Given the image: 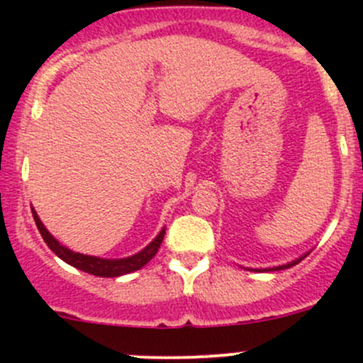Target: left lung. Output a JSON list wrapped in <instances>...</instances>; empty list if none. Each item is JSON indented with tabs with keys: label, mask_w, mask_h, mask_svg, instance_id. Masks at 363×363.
<instances>
[{
	"label": "left lung",
	"mask_w": 363,
	"mask_h": 363,
	"mask_svg": "<svg viewBox=\"0 0 363 363\" xmlns=\"http://www.w3.org/2000/svg\"><path fill=\"white\" fill-rule=\"evenodd\" d=\"M302 259V258H300ZM300 259H295V262H291V263H286V265H281V267H274V269H267V270H283V269H290V267H294V265H296V263L300 262Z\"/></svg>",
	"instance_id": "8db88e82"
}]
</instances>
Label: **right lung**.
<instances>
[{"label":"right lung","mask_w":363,"mask_h":363,"mask_svg":"<svg viewBox=\"0 0 363 363\" xmlns=\"http://www.w3.org/2000/svg\"><path fill=\"white\" fill-rule=\"evenodd\" d=\"M33 219H35L36 226H38V232L42 233L47 246L56 252L63 262L69 263V265L75 267V269L84 270V272L93 274V276H98V277H117V276H124V274H130V272H135V270L142 269L145 263L151 262V259L155 258V255L158 252L164 237V230H161L160 235L156 237V239L152 240L145 250L137 252V255L128 256V258H121V259H104V258H96V256L80 255V252L69 251L68 247L61 246V244L57 242L49 232H47V228L43 226V223L40 221V218L36 216L35 211H33Z\"/></svg>","instance_id":"obj_1"}]
</instances>
